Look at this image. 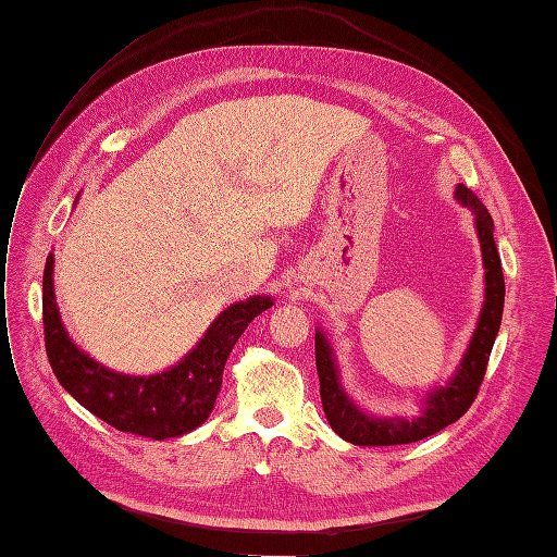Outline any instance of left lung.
Returning <instances> with one entry per match:
<instances>
[{"mask_svg":"<svg viewBox=\"0 0 557 557\" xmlns=\"http://www.w3.org/2000/svg\"><path fill=\"white\" fill-rule=\"evenodd\" d=\"M455 199L475 215V232L480 238L484 261V302L475 331H472V337L459 367L455 369V374L449 376V381H445V385H436L420 399L418 416L381 418L360 408L348 397L342 385L339 364L331 339H327L321 327H317V372L321 383L323 413L335 434L348 443L406 445L422 441L426 436H434L436 431L445 429L447 424L457 422L478 397L493 342H496L500 331L505 307V277L498 247L496 240H493V218L488 215L486 206L463 183L457 185Z\"/></svg>","mask_w":557,"mask_h":557,"instance_id":"1","label":"left lung"}]
</instances>
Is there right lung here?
I'll return each mask as SVG.
<instances>
[{"label": "right lung", "mask_w": 557, "mask_h": 557, "mask_svg": "<svg viewBox=\"0 0 557 557\" xmlns=\"http://www.w3.org/2000/svg\"><path fill=\"white\" fill-rule=\"evenodd\" d=\"M54 255L44 273L46 351L61 387L110 426L153 441L178 438L206 422L222 387L224 362L234 344L268 307L271 296H250L218 314L209 331L170 369L139 376L94 360L71 339L54 298Z\"/></svg>", "instance_id": "1"}]
</instances>
